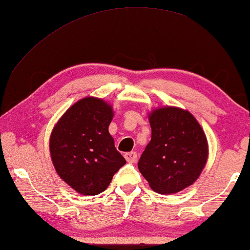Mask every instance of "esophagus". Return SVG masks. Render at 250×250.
I'll return each mask as SVG.
<instances>
[{
	"instance_id": "34e87169",
	"label": "esophagus",
	"mask_w": 250,
	"mask_h": 250,
	"mask_svg": "<svg viewBox=\"0 0 250 250\" xmlns=\"http://www.w3.org/2000/svg\"><path fill=\"white\" fill-rule=\"evenodd\" d=\"M125 158L128 163H135L138 160V153L132 151V152H127L125 153Z\"/></svg>"
}]
</instances>
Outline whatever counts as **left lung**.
I'll list each match as a JSON object with an SVG mask.
<instances>
[{
    "label": "left lung",
    "mask_w": 250,
    "mask_h": 250,
    "mask_svg": "<svg viewBox=\"0 0 250 250\" xmlns=\"http://www.w3.org/2000/svg\"><path fill=\"white\" fill-rule=\"evenodd\" d=\"M148 117L151 140L139 160V170L156 192H180L196 182L206 166V134L194 116L182 108L159 107Z\"/></svg>",
    "instance_id": "8db88e82"
}]
</instances>
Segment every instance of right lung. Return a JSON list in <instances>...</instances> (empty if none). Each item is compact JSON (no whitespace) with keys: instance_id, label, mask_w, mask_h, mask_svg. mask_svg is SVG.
<instances>
[{"instance_id":"add662e5","label":"right lung","mask_w":250,"mask_h":250,"mask_svg":"<svg viewBox=\"0 0 250 250\" xmlns=\"http://www.w3.org/2000/svg\"><path fill=\"white\" fill-rule=\"evenodd\" d=\"M114 109L104 99L86 97L67 109L50 135V155L58 175L81 194L97 196L126 160L108 131Z\"/></svg>"}]
</instances>
